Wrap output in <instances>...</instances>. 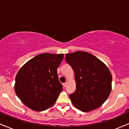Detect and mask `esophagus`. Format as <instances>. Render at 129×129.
I'll return each mask as SVG.
<instances>
[{
  "mask_svg": "<svg viewBox=\"0 0 129 129\" xmlns=\"http://www.w3.org/2000/svg\"><path fill=\"white\" fill-rule=\"evenodd\" d=\"M63 87H66L67 85V82H66V83H63Z\"/></svg>",
  "mask_w": 129,
  "mask_h": 129,
  "instance_id": "34e87169",
  "label": "esophagus"
}]
</instances>
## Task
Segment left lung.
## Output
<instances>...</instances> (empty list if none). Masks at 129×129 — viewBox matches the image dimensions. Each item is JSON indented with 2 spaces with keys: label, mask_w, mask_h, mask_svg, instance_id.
I'll return each instance as SVG.
<instances>
[{
  "label": "left lung",
  "mask_w": 129,
  "mask_h": 129,
  "mask_svg": "<svg viewBox=\"0 0 129 129\" xmlns=\"http://www.w3.org/2000/svg\"><path fill=\"white\" fill-rule=\"evenodd\" d=\"M66 60L75 72L76 89L69 95L75 107L87 112L101 106L112 90V77L107 67L85 51L67 53Z\"/></svg>",
  "instance_id": "left-lung-1"
}]
</instances>
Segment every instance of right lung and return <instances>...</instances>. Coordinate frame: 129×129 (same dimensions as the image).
I'll return each instance as SVG.
<instances>
[{
	"label": "right lung",
	"mask_w": 129,
	"mask_h": 129,
	"mask_svg": "<svg viewBox=\"0 0 129 129\" xmlns=\"http://www.w3.org/2000/svg\"><path fill=\"white\" fill-rule=\"evenodd\" d=\"M63 59V54L42 53L20 68L16 76L14 90L26 106L41 112L54 105L63 89L57 73Z\"/></svg>",
	"instance_id": "obj_1"
}]
</instances>
